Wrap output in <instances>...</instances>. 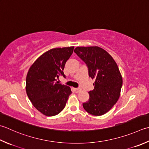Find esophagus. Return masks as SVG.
Returning <instances> with one entry per match:
<instances>
[{"label":"esophagus","instance_id":"34e87169","mask_svg":"<svg viewBox=\"0 0 149 149\" xmlns=\"http://www.w3.org/2000/svg\"><path fill=\"white\" fill-rule=\"evenodd\" d=\"M74 91L75 93H78V92H79L81 91V89H79V88H74Z\"/></svg>","mask_w":149,"mask_h":149}]
</instances>
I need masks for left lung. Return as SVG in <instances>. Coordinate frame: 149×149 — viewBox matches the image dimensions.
Returning a JSON list of instances; mask_svg holds the SVG:
<instances>
[{"label":"left lung","mask_w":149,"mask_h":149,"mask_svg":"<svg viewBox=\"0 0 149 149\" xmlns=\"http://www.w3.org/2000/svg\"><path fill=\"white\" fill-rule=\"evenodd\" d=\"M88 68L90 77L95 80L94 89L90 91L84 109L93 116H102L117 103L120 96L123 79L112 57L99 46H78L74 49Z\"/></svg>","instance_id":"8db88e82"}]
</instances>
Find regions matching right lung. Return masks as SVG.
<instances>
[{
	"mask_svg": "<svg viewBox=\"0 0 149 149\" xmlns=\"http://www.w3.org/2000/svg\"><path fill=\"white\" fill-rule=\"evenodd\" d=\"M74 46L49 49L32 64L28 72L26 90L36 109L46 116L59 113L65 108L69 95V86L57 81L60 75L65 77L63 70L72 55Z\"/></svg>",
	"mask_w": 149,
	"mask_h": 149,
	"instance_id": "right-lung-1",
	"label": "right lung"
}]
</instances>
